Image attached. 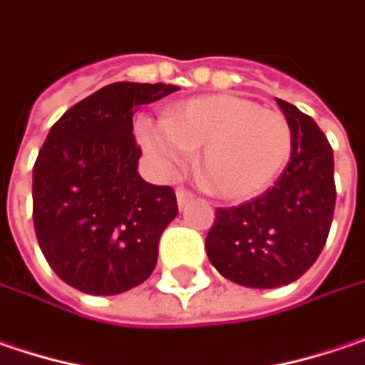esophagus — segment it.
Returning <instances> with one entry per match:
<instances>
[{
    "label": "esophagus",
    "instance_id": "34e87169",
    "mask_svg": "<svg viewBox=\"0 0 365 365\" xmlns=\"http://www.w3.org/2000/svg\"><path fill=\"white\" fill-rule=\"evenodd\" d=\"M175 198H178V206H180V208H183V206H185L187 202H192V200H194V196H192V194H190L187 190H183V187H178V190H175Z\"/></svg>",
    "mask_w": 365,
    "mask_h": 365
}]
</instances>
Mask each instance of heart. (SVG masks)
<instances>
[{
	"mask_svg": "<svg viewBox=\"0 0 365 365\" xmlns=\"http://www.w3.org/2000/svg\"><path fill=\"white\" fill-rule=\"evenodd\" d=\"M136 136L167 173L187 165L202 149L204 182L227 200L262 194L292 153V128L282 112L229 93L178 103L165 120H140Z\"/></svg>",
	"mask_w": 365,
	"mask_h": 365,
	"instance_id": "heart-1",
	"label": "heart"
}]
</instances>
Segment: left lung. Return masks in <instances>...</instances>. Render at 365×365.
<instances>
[{"mask_svg": "<svg viewBox=\"0 0 365 365\" xmlns=\"http://www.w3.org/2000/svg\"><path fill=\"white\" fill-rule=\"evenodd\" d=\"M292 128V155L274 187L235 208H218L206 237L216 272L245 288H279L317 262L335 210L333 149L317 122L276 100Z\"/></svg>", "mask_w": 365, "mask_h": 365, "instance_id": "8db88e82", "label": "left lung"}]
</instances>
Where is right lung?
Returning a JSON list of instances; mask_svg holds the SVG:
<instances>
[{
  "instance_id": "obj_1",
  "label": "right lung",
  "mask_w": 365,
  "mask_h": 365,
  "mask_svg": "<svg viewBox=\"0 0 365 365\" xmlns=\"http://www.w3.org/2000/svg\"><path fill=\"white\" fill-rule=\"evenodd\" d=\"M178 89L110 83L69 108L40 149L32 171L36 239L53 272L79 292H126L157 265L178 200L169 185L140 178L133 116Z\"/></svg>"
}]
</instances>
